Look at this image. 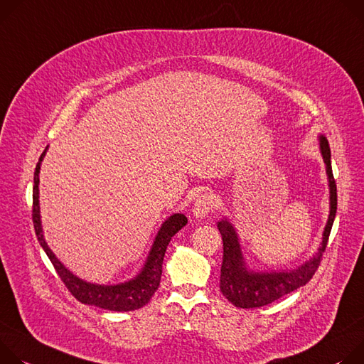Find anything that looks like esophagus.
Listing matches in <instances>:
<instances>
[{
    "instance_id": "1",
    "label": "esophagus",
    "mask_w": 364,
    "mask_h": 364,
    "mask_svg": "<svg viewBox=\"0 0 364 364\" xmlns=\"http://www.w3.org/2000/svg\"><path fill=\"white\" fill-rule=\"evenodd\" d=\"M213 208H215V200L214 196L211 193H204L198 196V199L195 200L193 204V215L196 218H204L207 217Z\"/></svg>"
}]
</instances>
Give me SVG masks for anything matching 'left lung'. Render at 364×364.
Wrapping results in <instances>:
<instances>
[{
	"mask_svg": "<svg viewBox=\"0 0 364 364\" xmlns=\"http://www.w3.org/2000/svg\"><path fill=\"white\" fill-rule=\"evenodd\" d=\"M319 151L326 164V173L330 188V214L322 231L321 245L316 252L301 266L287 270H253L247 266L240 238L230 218L223 217L217 227L223 237V264L220 276V289L223 295L237 308H260L285 296L295 289L306 285L315 274L322 253L326 252L331 227L337 213V186L331 168V151L326 136L319 134Z\"/></svg>",
	"mask_w": 364,
	"mask_h": 364,
	"instance_id": "1",
	"label": "left lung"
}]
</instances>
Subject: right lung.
<instances>
[{"label":"right lung","instance_id":"obj_1","mask_svg":"<svg viewBox=\"0 0 364 364\" xmlns=\"http://www.w3.org/2000/svg\"><path fill=\"white\" fill-rule=\"evenodd\" d=\"M48 147L38 159V164L36 165L34 171V186H33V224L36 230V235L40 246L43 247L48 257L50 259L52 264L55 266L58 274L60 276L62 282L70 294L82 304L94 305L108 311H118V312H127L134 311L144 306L160 285V276H161V264H164V257L171 243L172 237L188 224V218L183 214H172L165 220V223L160 225L151 249L147 255V259L141 267V270L130 280L121 282L115 285H100L87 282L84 279L73 274L65 264L56 257L52 249L48 246L46 238L43 234L42 227V217H40V203H38V173L42 161L46 156Z\"/></svg>","mask_w":364,"mask_h":364}]
</instances>
